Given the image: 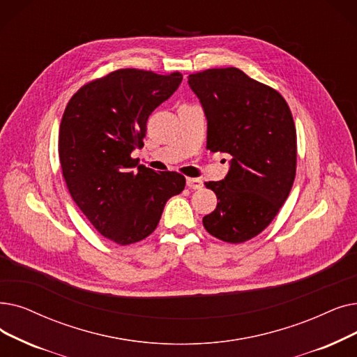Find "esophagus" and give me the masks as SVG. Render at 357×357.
<instances>
[{
  "label": "esophagus",
  "mask_w": 357,
  "mask_h": 357,
  "mask_svg": "<svg viewBox=\"0 0 357 357\" xmlns=\"http://www.w3.org/2000/svg\"><path fill=\"white\" fill-rule=\"evenodd\" d=\"M187 187L192 190H198L203 187V182H201L198 178H187Z\"/></svg>",
  "instance_id": "1"
}]
</instances>
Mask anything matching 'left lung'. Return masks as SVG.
I'll return each instance as SVG.
<instances>
[{
  "label": "left lung",
  "mask_w": 357,
  "mask_h": 357,
  "mask_svg": "<svg viewBox=\"0 0 357 357\" xmlns=\"http://www.w3.org/2000/svg\"><path fill=\"white\" fill-rule=\"evenodd\" d=\"M207 119V149L229 154V172L204 185L217 207L203 225L214 238L241 243L264 230L296 175V128L280 93L235 67L188 77Z\"/></svg>",
  "instance_id": "8db88e82"
}]
</instances>
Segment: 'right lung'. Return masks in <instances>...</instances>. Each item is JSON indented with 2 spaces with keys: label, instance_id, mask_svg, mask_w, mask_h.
I'll return each instance as SVG.
<instances>
[{
  "label": "right lung",
  "instance_id": "obj_1",
  "mask_svg": "<svg viewBox=\"0 0 357 357\" xmlns=\"http://www.w3.org/2000/svg\"><path fill=\"white\" fill-rule=\"evenodd\" d=\"M181 82V73L116 70L83 86L66 107L59 126L63 176L90 223L118 245L147 238L166 201L185 188L182 175L134 169L131 159L144 146L149 116Z\"/></svg>",
  "mask_w": 357,
  "mask_h": 357
}]
</instances>
